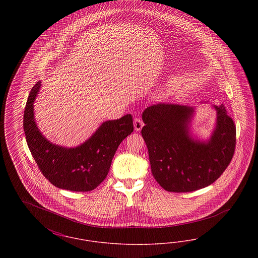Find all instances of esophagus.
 Wrapping results in <instances>:
<instances>
[{
	"label": "esophagus",
	"mask_w": 258,
	"mask_h": 258,
	"mask_svg": "<svg viewBox=\"0 0 258 258\" xmlns=\"http://www.w3.org/2000/svg\"><path fill=\"white\" fill-rule=\"evenodd\" d=\"M134 125H135V131H136V132H139V131L142 128V126L144 125V123H143V122H142L139 118H135Z\"/></svg>",
	"instance_id": "34e87169"
}]
</instances>
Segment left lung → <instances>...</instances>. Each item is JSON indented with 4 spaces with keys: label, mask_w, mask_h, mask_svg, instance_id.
Masks as SVG:
<instances>
[{
    "label": "left lung",
    "mask_w": 258,
    "mask_h": 258,
    "mask_svg": "<svg viewBox=\"0 0 258 258\" xmlns=\"http://www.w3.org/2000/svg\"><path fill=\"white\" fill-rule=\"evenodd\" d=\"M207 102V101H201ZM217 112L215 127L207 139L191 132L197 107L160 103L147 107L141 135L149 152L154 178L167 191L188 192L220 178L232 160L236 126L223 104Z\"/></svg>",
    "instance_id": "left-lung-1"
}]
</instances>
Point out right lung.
Listing matches in <instances>:
<instances>
[{
  "mask_svg": "<svg viewBox=\"0 0 258 258\" xmlns=\"http://www.w3.org/2000/svg\"><path fill=\"white\" fill-rule=\"evenodd\" d=\"M41 81L33 87L24 111L28 147L41 173L50 183L72 191H90L107 176L114 155L123 139L134 132L133 116L101 123L85 142L68 148L54 144L41 134L35 118L34 103Z\"/></svg>",
  "mask_w": 258,
  "mask_h": 258,
  "instance_id": "1",
  "label": "right lung"
}]
</instances>
